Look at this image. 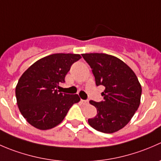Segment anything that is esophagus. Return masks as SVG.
<instances>
[{
	"mask_svg": "<svg viewBox=\"0 0 161 161\" xmlns=\"http://www.w3.org/2000/svg\"><path fill=\"white\" fill-rule=\"evenodd\" d=\"M81 102H82V103L83 105H87L89 104V101L88 100H81Z\"/></svg>",
	"mask_w": 161,
	"mask_h": 161,
	"instance_id": "obj_1",
	"label": "esophagus"
}]
</instances>
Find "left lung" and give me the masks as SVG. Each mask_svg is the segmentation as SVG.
I'll use <instances>...</instances> for the list:
<instances>
[{
    "instance_id": "left-lung-1",
    "label": "left lung",
    "mask_w": 161,
    "mask_h": 161,
    "mask_svg": "<svg viewBox=\"0 0 161 161\" xmlns=\"http://www.w3.org/2000/svg\"><path fill=\"white\" fill-rule=\"evenodd\" d=\"M92 69L97 86H105L103 101L90 100L97 110L89 125L96 130L113 133L130 121L140 104L142 87L135 72L124 61L106 53H82Z\"/></svg>"
}]
</instances>
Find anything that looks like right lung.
Returning <instances> with one entry per match:
<instances>
[{"label":"right lung","instance_id":"right-lung-1","mask_svg":"<svg viewBox=\"0 0 161 161\" xmlns=\"http://www.w3.org/2000/svg\"><path fill=\"white\" fill-rule=\"evenodd\" d=\"M82 57L75 53H53L36 61L19 79L15 88L17 104L22 116L40 130L58 125L74 103L78 94L57 90L71 64Z\"/></svg>","mask_w":161,"mask_h":161}]
</instances>
